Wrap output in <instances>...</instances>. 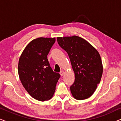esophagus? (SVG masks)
Listing matches in <instances>:
<instances>
[{"mask_svg":"<svg viewBox=\"0 0 121 121\" xmlns=\"http://www.w3.org/2000/svg\"><path fill=\"white\" fill-rule=\"evenodd\" d=\"M60 75H61V76L64 75V71H63V70L60 71Z\"/></svg>","mask_w":121,"mask_h":121,"instance_id":"1","label":"esophagus"}]
</instances>
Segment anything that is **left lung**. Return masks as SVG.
<instances>
[{
	"label": "left lung",
	"instance_id": "obj_1",
	"mask_svg": "<svg viewBox=\"0 0 121 121\" xmlns=\"http://www.w3.org/2000/svg\"><path fill=\"white\" fill-rule=\"evenodd\" d=\"M57 39L59 45L68 54L75 74V81L70 86L73 96L79 100L89 98L101 79L103 67L100 54L79 36L58 37Z\"/></svg>",
	"mask_w": 121,
	"mask_h": 121
}]
</instances>
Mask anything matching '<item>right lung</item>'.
I'll list each match as a JSON object with an SVG mask.
<instances>
[{
	"label": "right lung",
	"mask_w": 121,
	"mask_h": 121,
	"mask_svg": "<svg viewBox=\"0 0 121 121\" xmlns=\"http://www.w3.org/2000/svg\"><path fill=\"white\" fill-rule=\"evenodd\" d=\"M55 38L39 37L26 46L20 56L18 73L23 86L36 100L52 98L60 75L54 72L47 59Z\"/></svg>",
	"instance_id": "1"
}]
</instances>
